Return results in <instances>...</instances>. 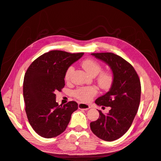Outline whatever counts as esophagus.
Masks as SVG:
<instances>
[{
	"label": "esophagus",
	"mask_w": 161,
	"mask_h": 161,
	"mask_svg": "<svg viewBox=\"0 0 161 161\" xmlns=\"http://www.w3.org/2000/svg\"><path fill=\"white\" fill-rule=\"evenodd\" d=\"M78 108L81 109V110H88L89 108H90V106L88 105V104L82 103H80L78 104Z\"/></svg>",
	"instance_id": "34e87169"
}]
</instances>
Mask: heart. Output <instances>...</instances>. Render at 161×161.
I'll list each match as a JSON object with an SVG mask.
<instances>
[{
	"label": "heart",
	"mask_w": 161,
	"mask_h": 161,
	"mask_svg": "<svg viewBox=\"0 0 161 161\" xmlns=\"http://www.w3.org/2000/svg\"><path fill=\"white\" fill-rule=\"evenodd\" d=\"M81 66L89 74L92 76H95L97 75L102 69V66L99 62L91 58H87L83 60L81 62ZM73 71V66H69L67 69L64 75V79L66 81H68L69 80V78H70V75ZM114 80V74L109 70L102 71L98 75L97 78L98 85L102 89L104 90H108L110 89L113 84ZM97 93L98 91L95 87H83L75 90L74 92V96L76 99H78L82 102L87 103L92 100L93 97H94L97 94Z\"/></svg>",
	"instance_id": "heart-1"
}]
</instances>
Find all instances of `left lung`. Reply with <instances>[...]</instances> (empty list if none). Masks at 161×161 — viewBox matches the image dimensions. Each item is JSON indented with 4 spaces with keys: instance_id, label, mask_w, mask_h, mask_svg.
I'll return each mask as SVG.
<instances>
[{
    "instance_id": "left-lung-1",
    "label": "left lung",
    "mask_w": 161,
    "mask_h": 161,
    "mask_svg": "<svg viewBox=\"0 0 161 161\" xmlns=\"http://www.w3.org/2000/svg\"><path fill=\"white\" fill-rule=\"evenodd\" d=\"M111 68L114 80L109 92L97 98L99 106L110 107L107 114L99 110V118L90 123L93 134L104 141L112 142L122 137L130 128L139 106L141 83L128 62L112 53H92Z\"/></svg>"
}]
</instances>
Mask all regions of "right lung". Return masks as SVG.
Returning a JSON list of instances; mask_svg holds the SVG:
<instances>
[{
  "instance_id": "right-lung-1",
  "label": "right lung",
  "mask_w": 161,
  "mask_h": 161,
  "mask_svg": "<svg viewBox=\"0 0 161 161\" xmlns=\"http://www.w3.org/2000/svg\"><path fill=\"white\" fill-rule=\"evenodd\" d=\"M83 55L51 51L40 56L27 68L23 85L25 110L30 125L40 136L52 138L61 134L78 109L75 101L59 105L55 92H61L67 69Z\"/></svg>"
}]
</instances>
